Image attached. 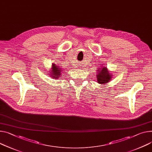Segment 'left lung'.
Here are the masks:
<instances>
[{
	"label": "left lung",
	"instance_id": "obj_1",
	"mask_svg": "<svg viewBox=\"0 0 152 152\" xmlns=\"http://www.w3.org/2000/svg\"><path fill=\"white\" fill-rule=\"evenodd\" d=\"M97 81L99 84H106L108 83L112 78V74L110 73V71L107 67H100L97 70Z\"/></svg>",
	"mask_w": 152,
	"mask_h": 152
}]
</instances>
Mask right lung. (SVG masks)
Returning <instances> with one entry per match:
<instances>
[{"mask_svg":"<svg viewBox=\"0 0 152 152\" xmlns=\"http://www.w3.org/2000/svg\"><path fill=\"white\" fill-rule=\"evenodd\" d=\"M62 69L61 68H60L58 66H56L55 64L53 63L52 64V68H51V70L50 71V73L49 74L50 75V77L52 78H53L55 79H58L61 75L62 74L61 72H62Z\"/></svg>","mask_w":152,"mask_h":152,"instance_id":"right-lung-1","label":"right lung"}]
</instances>
